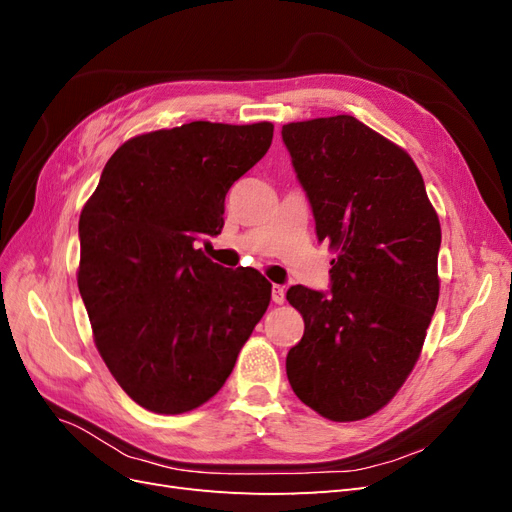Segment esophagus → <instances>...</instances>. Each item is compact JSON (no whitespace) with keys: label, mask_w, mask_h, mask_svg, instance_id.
I'll use <instances>...</instances> for the list:
<instances>
[{"label":"esophagus","mask_w":512,"mask_h":512,"mask_svg":"<svg viewBox=\"0 0 512 512\" xmlns=\"http://www.w3.org/2000/svg\"><path fill=\"white\" fill-rule=\"evenodd\" d=\"M271 297H273V303L282 305V303L286 301V288H284V286H280V284H275V286H273V290H271Z\"/></svg>","instance_id":"obj_1"}]
</instances>
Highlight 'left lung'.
Segmentation results:
<instances>
[{"label": "left lung", "instance_id": "obj_1", "mask_svg": "<svg viewBox=\"0 0 512 512\" xmlns=\"http://www.w3.org/2000/svg\"><path fill=\"white\" fill-rule=\"evenodd\" d=\"M282 138L318 241L337 254L331 294H286L305 322L286 374L320 416L361 421L389 404L421 356L440 297V220L414 160L356 117L286 123Z\"/></svg>", "mask_w": 512, "mask_h": 512}]
</instances>
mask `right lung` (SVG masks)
Returning a JSON list of instances; mask_svg holds the SVG:
<instances>
[{
	"instance_id": "right-lung-1",
	"label": "right lung",
	"mask_w": 512,
	"mask_h": 512,
	"mask_svg": "<svg viewBox=\"0 0 512 512\" xmlns=\"http://www.w3.org/2000/svg\"><path fill=\"white\" fill-rule=\"evenodd\" d=\"M273 141V123L192 121L138 134L81 211L76 282L108 371L138 406L183 414L218 393L271 301L267 277L224 269V198Z\"/></svg>"
}]
</instances>
